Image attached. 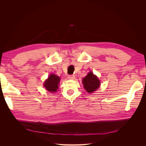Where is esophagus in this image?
Here are the masks:
<instances>
[{"instance_id":"34e87169","label":"esophagus","mask_w":146,"mask_h":146,"mask_svg":"<svg viewBox=\"0 0 146 146\" xmlns=\"http://www.w3.org/2000/svg\"><path fill=\"white\" fill-rule=\"evenodd\" d=\"M75 76H74V75H69V76H68V79H69V80H74V79H75Z\"/></svg>"}]
</instances>
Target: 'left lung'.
I'll list each match as a JSON object with an SVG mask.
<instances>
[{
  "label": "left lung",
  "mask_w": 146,
  "mask_h": 146,
  "mask_svg": "<svg viewBox=\"0 0 146 146\" xmlns=\"http://www.w3.org/2000/svg\"><path fill=\"white\" fill-rule=\"evenodd\" d=\"M83 84L86 91L89 93H92L99 88L100 81L93 73L90 72L85 77L83 78Z\"/></svg>",
  "instance_id": "left-lung-1"
}]
</instances>
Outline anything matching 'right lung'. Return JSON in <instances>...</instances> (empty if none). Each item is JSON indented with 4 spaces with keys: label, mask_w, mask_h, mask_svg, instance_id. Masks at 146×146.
I'll return each instance as SVG.
<instances>
[{
    "label": "right lung",
    "mask_w": 146,
    "mask_h": 146,
    "mask_svg": "<svg viewBox=\"0 0 146 146\" xmlns=\"http://www.w3.org/2000/svg\"><path fill=\"white\" fill-rule=\"evenodd\" d=\"M60 78L55 74H51L44 83L46 89L52 92H55L58 88Z\"/></svg>",
    "instance_id": "obj_1"
}]
</instances>
